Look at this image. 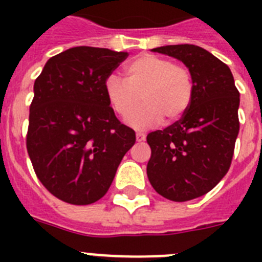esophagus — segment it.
<instances>
[{"label":"esophagus","instance_id":"34e87169","mask_svg":"<svg viewBox=\"0 0 262 262\" xmlns=\"http://www.w3.org/2000/svg\"><path fill=\"white\" fill-rule=\"evenodd\" d=\"M145 138H147V136H145V134L136 133V142H144Z\"/></svg>","mask_w":262,"mask_h":262}]
</instances>
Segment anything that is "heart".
<instances>
[{
	"mask_svg": "<svg viewBox=\"0 0 262 262\" xmlns=\"http://www.w3.org/2000/svg\"><path fill=\"white\" fill-rule=\"evenodd\" d=\"M126 81L115 75L105 82L108 103L118 115L128 119L140 101L145 106L128 120L134 128L144 129L160 123H173L185 114L193 99L194 84L190 71L172 59L142 55L124 68Z\"/></svg>",
	"mask_w": 262,
	"mask_h": 262,
	"instance_id": "obj_1",
	"label": "heart"
}]
</instances>
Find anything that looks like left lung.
I'll return each instance as SVG.
<instances>
[{"label": "left lung", "mask_w": 262, "mask_h": 262, "mask_svg": "<svg viewBox=\"0 0 262 262\" xmlns=\"http://www.w3.org/2000/svg\"><path fill=\"white\" fill-rule=\"evenodd\" d=\"M190 71L194 94L187 111L172 126L148 134V180L164 198L185 202L214 189L230 169L239 134V90L231 69L194 45L154 48Z\"/></svg>", "instance_id": "obj_1"}]
</instances>
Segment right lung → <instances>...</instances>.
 <instances>
[{
	"instance_id": "1",
	"label": "right lung",
	"mask_w": 262,
	"mask_h": 262,
	"mask_svg": "<svg viewBox=\"0 0 262 262\" xmlns=\"http://www.w3.org/2000/svg\"><path fill=\"white\" fill-rule=\"evenodd\" d=\"M128 56L73 47L46 62L34 84L27 152L39 181L71 205L101 200L135 131L117 119L105 94L108 76Z\"/></svg>"
}]
</instances>
